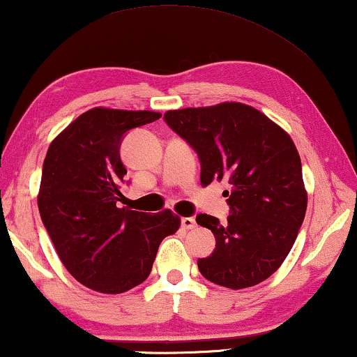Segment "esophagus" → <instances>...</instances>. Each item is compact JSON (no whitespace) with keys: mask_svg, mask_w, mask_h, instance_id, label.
Instances as JSON below:
<instances>
[{"mask_svg":"<svg viewBox=\"0 0 357 357\" xmlns=\"http://www.w3.org/2000/svg\"><path fill=\"white\" fill-rule=\"evenodd\" d=\"M181 227H183L184 229H194L195 227H197V223H195V220L192 217H184V218H181Z\"/></svg>","mask_w":357,"mask_h":357,"instance_id":"obj_1","label":"esophagus"}]
</instances>
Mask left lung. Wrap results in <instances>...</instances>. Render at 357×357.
Segmentation results:
<instances>
[{"instance_id": "1", "label": "left lung", "mask_w": 357, "mask_h": 357, "mask_svg": "<svg viewBox=\"0 0 357 357\" xmlns=\"http://www.w3.org/2000/svg\"><path fill=\"white\" fill-rule=\"evenodd\" d=\"M165 121L199 155L200 183L227 179L229 215L195 218L215 236L200 273L215 284L243 289L262 283L289 254L307 208L298 149L286 130L249 105L167 112Z\"/></svg>"}]
</instances>
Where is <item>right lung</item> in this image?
I'll use <instances>...</instances> for the list:
<instances>
[{"mask_svg": "<svg viewBox=\"0 0 357 357\" xmlns=\"http://www.w3.org/2000/svg\"><path fill=\"white\" fill-rule=\"evenodd\" d=\"M155 112L92 108L50 144L38 210L69 273L87 288L119 294L152 272L158 245L181 218L172 210L118 208L126 167L119 157L128 130L153 123Z\"/></svg>", "mask_w": 357, "mask_h": 357, "instance_id": "1", "label": "right lung"}]
</instances>
